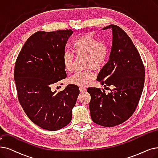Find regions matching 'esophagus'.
<instances>
[{"label":"esophagus","mask_w":158,"mask_h":158,"mask_svg":"<svg viewBox=\"0 0 158 158\" xmlns=\"http://www.w3.org/2000/svg\"><path fill=\"white\" fill-rule=\"evenodd\" d=\"M79 91L81 92H85V91H86V88H84V87H79Z\"/></svg>","instance_id":"1"}]
</instances>
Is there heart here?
Segmentation results:
<instances>
[{
  "instance_id": "heart-1",
  "label": "heart",
  "mask_w": 158,
  "mask_h": 158,
  "mask_svg": "<svg viewBox=\"0 0 158 158\" xmlns=\"http://www.w3.org/2000/svg\"><path fill=\"white\" fill-rule=\"evenodd\" d=\"M72 51L77 57L84 56L83 64L86 70L75 72L68 77L70 84L85 86L95 79L93 69L99 70L102 67L108 58L107 46L95 37L92 33H88L75 39L72 45ZM62 62L66 72H71L73 68V56L69 52H64Z\"/></svg>"
}]
</instances>
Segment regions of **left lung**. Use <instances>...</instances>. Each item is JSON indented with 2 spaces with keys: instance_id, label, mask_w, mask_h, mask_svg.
<instances>
[{
  "instance_id": "left-lung-1",
  "label": "left lung",
  "mask_w": 158,
  "mask_h": 158,
  "mask_svg": "<svg viewBox=\"0 0 158 158\" xmlns=\"http://www.w3.org/2000/svg\"><path fill=\"white\" fill-rule=\"evenodd\" d=\"M110 28L113 35L110 55L97 80L114 88L108 94L103 88L87 89L91 96V118L96 124L106 127L120 125L132 115L141 96L145 75L139 53L131 39L118 26L112 24L102 30Z\"/></svg>"
}]
</instances>
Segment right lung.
<instances>
[{
  "instance_id": "obj_1",
  "label": "right lung",
  "mask_w": 158,
  "mask_h": 158,
  "mask_svg": "<svg viewBox=\"0 0 158 158\" xmlns=\"http://www.w3.org/2000/svg\"><path fill=\"white\" fill-rule=\"evenodd\" d=\"M72 33L70 29L35 33L26 40L15 64L20 105L33 123L50 131L69 124L79 94V87L74 85L58 92L51 90L52 85L66 77L62 57Z\"/></svg>"
}]
</instances>
